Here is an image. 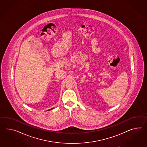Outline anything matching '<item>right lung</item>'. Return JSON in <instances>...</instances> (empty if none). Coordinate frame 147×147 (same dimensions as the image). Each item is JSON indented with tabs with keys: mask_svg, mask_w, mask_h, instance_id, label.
<instances>
[{
	"mask_svg": "<svg viewBox=\"0 0 147 147\" xmlns=\"http://www.w3.org/2000/svg\"><path fill=\"white\" fill-rule=\"evenodd\" d=\"M53 109V108H52V109Z\"/></svg>",
	"mask_w": 147,
	"mask_h": 147,
	"instance_id": "obj_1",
	"label": "right lung"
}]
</instances>
